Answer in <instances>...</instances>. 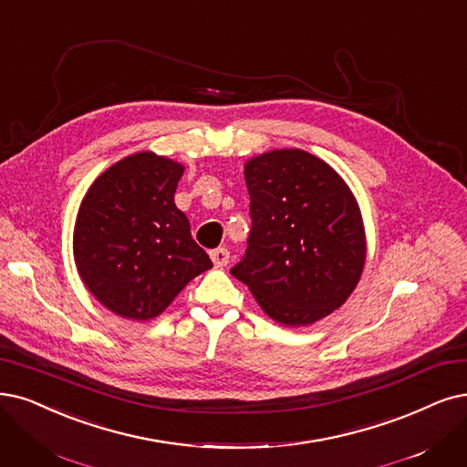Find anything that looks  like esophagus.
I'll return each instance as SVG.
<instances>
[{
	"mask_svg": "<svg viewBox=\"0 0 467 467\" xmlns=\"http://www.w3.org/2000/svg\"><path fill=\"white\" fill-rule=\"evenodd\" d=\"M211 258H213V263H214L216 268H222V266H226L230 263V251L226 247L213 249Z\"/></svg>",
	"mask_w": 467,
	"mask_h": 467,
	"instance_id": "obj_1",
	"label": "esophagus"
}]
</instances>
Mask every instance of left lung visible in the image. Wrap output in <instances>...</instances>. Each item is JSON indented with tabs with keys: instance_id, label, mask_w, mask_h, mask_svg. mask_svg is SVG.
<instances>
[{
	"instance_id": "obj_1",
	"label": "left lung",
	"mask_w": 467,
	"mask_h": 467,
	"mask_svg": "<svg viewBox=\"0 0 467 467\" xmlns=\"http://www.w3.org/2000/svg\"><path fill=\"white\" fill-rule=\"evenodd\" d=\"M251 234L230 270L272 320L310 326L337 310L366 263L358 202L327 162L275 149L245 162Z\"/></svg>"
}]
</instances>
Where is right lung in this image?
Returning <instances> with one entry per match:
<instances>
[{
	"mask_svg": "<svg viewBox=\"0 0 467 467\" xmlns=\"http://www.w3.org/2000/svg\"><path fill=\"white\" fill-rule=\"evenodd\" d=\"M183 166L130 155L91 183L74 223V263L88 291L128 320H151L213 268L174 202Z\"/></svg>",
	"mask_w": 467,
	"mask_h": 467,
	"instance_id": "1",
	"label": "right lung"
}]
</instances>
